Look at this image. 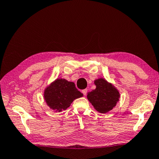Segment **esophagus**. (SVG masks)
Here are the masks:
<instances>
[{
	"label": "esophagus",
	"mask_w": 159,
	"mask_h": 159,
	"mask_svg": "<svg viewBox=\"0 0 159 159\" xmlns=\"http://www.w3.org/2000/svg\"><path fill=\"white\" fill-rule=\"evenodd\" d=\"M82 93H83L84 96H86L87 95V89H85L82 90Z\"/></svg>",
	"instance_id": "1"
}]
</instances>
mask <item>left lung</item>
I'll list each match as a JSON object with an SVG mask.
<instances>
[{"mask_svg": "<svg viewBox=\"0 0 159 159\" xmlns=\"http://www.w3.org/2000/svg\"><path fill=\"white\" fill-rule=\"evenodd\" d=\"M96 89L87 95L89 102L93 107L101 113L111 111L119 100L120 94L115 87L102 79L95 81Z\"/></svg>", "mask_w": 159, "mask_h": 159, "instance_id": "1", "label": "left lung"}]
</instances>
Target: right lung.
<instances>
[{
  "label": "right lung",
  "instance_id": "add662e5",
  "mask_svg": "<svg viewBox=\"0 0 159 159\" xmlns=\"http://www.w3.org/2000/svg\"><path fill=\"white\" fill-rule=\"evenodd\" d=\"M83 96L75 84L65 79H57L45 90L44 98L47 104L55 111L68 108L74 99Z\"/></svg>",
  "mask_w": 159,
  "mask_h": 159
}]
</instances>
